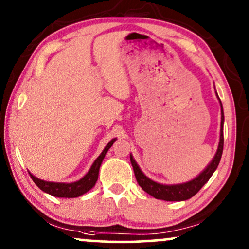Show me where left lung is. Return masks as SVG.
Masks as SVG:
<instances>
[{
  "label": "left lung",
  "instance_id": "obj_1",
  "mask_svg": "<svg viewBox=\"0 0 249 249\" xmlns=\"http://www.w3.org/2000/svg\"><path fill=\"white\" fill-rule=\"evenodd\" d=\"M218 96V95H216ZM221 104V102H220ZM224 112H222V105H221V131H220V142L218 151H216L215 156H214L213 160L211 164L204 170V172L200 173L196 179L191 180V181L185 182V184L179 185H161L158 182L153 181V180L148 179L144 173L142 172L137 162L134 161L132 156H130L131 164H132L134 176H136L137 182L139 184L145 192L154 196L156 199L166 200V201H182V200H187L192 198L199 192L200 188L204 186L205 184L210 180L214 171L218 167L220 159L222 156V150H224Z\"/></svg>",
  "mask_w": 249,
  "mask_h": 249
}]
</instances>
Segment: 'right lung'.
I'll return each instance as SVG.
<instances>
[{
	"instance_id": "obj_1",
	"label": "right lung",
	"mask_w": 249,
	"mask_h": 249,
	"mask_svg": "<svg viewBox=\"0 0 249 249\" xmlns=\"http://www.w3.org/2000/svg\"><path fill=\"white\" fill-rule=\"evenodd\" d=\"M116 139H112L108 144L105 146L101 156L96 159L95 162L91 166L90 171L85 174L81 180L76 182H71V184H63V182H50V181H44L36 177H34L33 174H30L31 179L34 180V182L41 188L44 192L51 194L53 196H58V198H77V196H82V194L87 193L88 191H90L91 188L95 186L97 179H98V172L101 164L104 159L105 154L108 151V148L112 146V144L115 142Z\"/></svg>"
}]
</instances>
